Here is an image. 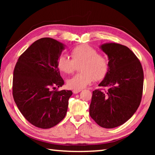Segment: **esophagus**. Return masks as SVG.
<instances>
[{
	"label": "esophagus",
	"instance_id": "34e87169",
	"mask_svg": "<svg viewBox=\"0 0 155 155\" xmlns=\"http://www.w3.org/2000/svg\"><path fill=\"white\" fill-rule=\"evenodd\" d=\"M81 91V90H74L72 91L74 94H78V93H79Z\"/></svg>",
	"mask_w": 155,
	"mask_h": 155
}]
</instances>
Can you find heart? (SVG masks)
I'll use <instances>...</instances> for the list:
<instances>
[{"label": "heart", "mask_w": 155, "mask_h": 155, "mask_svg": "<svg viewBox=\"0 0 155 155\" xmlns=\"http://www.w3.org/2000/svg\"><path fill=\"white\" fill-rule=\"evenodd\" d=\"M71 59L61 54L57 59V65L64 74H72L76 65L80 64L81 72L68 81L70 89L81 90L90 84L94 79L102 80L105 77L109 69V60L104 54L98 53V51L87 44L74 46L70 51Z\"/></svg>", "instance_id": "heart-1"}]
</instances>
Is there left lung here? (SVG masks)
Segmentation results:
<instances>
[{"instance_id":"obj_1","label":"left lung","mask_w":155,"mask_h":155,"mask_svg":"<svg viewBox=\"0 0 155 155\" xmlns=\"http://www.w3.org/2000/svg\"><path fill=\"white\" fill-rule=\"evenodd\" d=\"M109 58V69L100 87L93 91L90 106L91 118L101 127L113 128L129 120L140 106L143 72L140 60L126 46L107 43L100 47Z\"/></svg>"}]
</instances>
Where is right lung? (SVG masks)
Listing matches in <instances>:
<instances>
[{
  "label": "right lung",
  "instance_id": "obj_1",
  "mask_svg": "<svg viewBox=\"0 0 155 155\" xmlns=\"http://www.w3.org/2000/svg\"><path fill=\"white\" fill-rule=\"evenodd\" d=\"M64 46L52 38H41L21 54L15 64L14 101L25 119L36 127H53L66 115L72 91L52 90L64 84L57 65Z\"/></svg>",
  "mask_w": 155,
  "mask_h": 155
}]
</instances>
